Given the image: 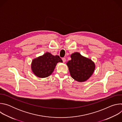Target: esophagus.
I'll list each match as a JSON object with an SVG mask.
<instances>
[{"label":"esophagus","instance_id":"esophagus-1","mask_svg":"<svg viewBox=\"0 0 122 122\" xmlns=\"http://www.w3.org/2000/svg\"><path fill=\"white\" fill-rule=\"evenodd\" d=\"M62 61H63V62H64V63H65V62H66V58H62Z\"/></svg>","mask_w":122,"mask_h":122}]
</instances>
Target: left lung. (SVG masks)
<instances>
[{
  "label": "left lung",
  "instance_id": "1",
  "mask_svg": "<svg viewBox=\"0 0 122 122\" xmlns=\"http://www.w3.org/2000/svg\"><path fill=\"white\" fill-rule=\"evenodd\" d=\"M71 57V59L67 62L66 65L71 77L79 82L87 80L94 71V63L77 52L72 54Z\"/></svg>",
  "mask_w": 122,
  "mask_h": 122
}]
</instances>
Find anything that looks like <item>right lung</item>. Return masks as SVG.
Returning a JSON list of instances; mask_svg holds the SVG:
<instances>
[{
    "mask_svg": "<svg viewBox=\"0 0 122 122\" xmlns=\"http://www.w3.org/2000/svg\"><path fill=\"white\" fill-rule=\"evenodd\" d=\"M58 62H62L58 56H55L49 53H46L43 56L33 60L31 69L36 76L45 78L53 73Z\"/></svg>",
    "mask_w": 122,
    "mask_h": 122,
    "instance_id": "obj_1",
    "label": "right lung"
}]
</instances>
